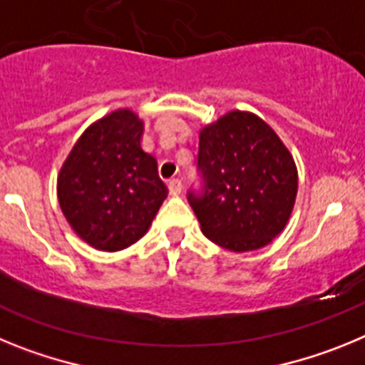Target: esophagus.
<instances>
[{
	"label": "esophagus",
	"mask_w": 365,
	"mask_h": 365,
	"mask_svg": "<svg viewBox=\"0 0 365 365\" xmlns=\"http://www.w3.org/2000/svg\"><path fill=\"white\" fill-rule=\"evenodd\" d=\"M168 188H170L172 195H180V192H182V182L179 179H172L168 182Z\"/></svg>",
	"instance_id": "obj_1"
}]
</instances>
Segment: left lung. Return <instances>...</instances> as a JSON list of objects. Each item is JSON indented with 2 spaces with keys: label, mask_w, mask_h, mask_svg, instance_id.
I'll return each instance as SVG.
<instances>
[{
  "label": "left lung",
  "mask_w": 365,
  "mask_h": 365,
  "mask_svg": "<svg viewBox=\"0 0 365 365\" xmlns=\"http://www.w3.org/2000/svg\"><path fill=\"white\" fill-rule=\"evenodd\" d=\"M206 186L188 201L202 234L232 252L263 248L283 232L298 193V168L278 133L256 113H225L199 131Z\"/></svg>",
  "instance_id": "8db88e82"
}]
</instances>
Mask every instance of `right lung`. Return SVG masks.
<instances>
[{"label": "right lung", "mask_w": 365, "mask_h": 365, "mask_svg": "<svg viewBox=\"0 0 365 365\" xmlns=\"http://www.w3.org/2000/svg\"><path fill=\"white\" fill-rule=\"evenodd\" d=\"M143 135L137 113L115 109L87 125L58 172L60 208L74 234L96 250L137 243L168 197Z\"/></svg>", "instance_id": "1"}]
</instances>
